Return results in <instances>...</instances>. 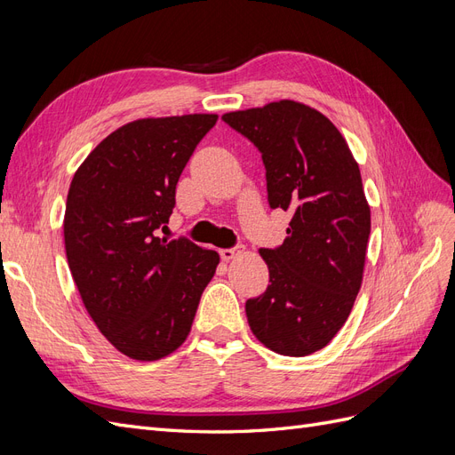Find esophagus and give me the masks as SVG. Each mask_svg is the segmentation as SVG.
<instances>
[{
    "label": "esophagus",
    "mask_w": 455,
    "mask_h": 455,
    "mask_svg": "<svg viewBox=\"0 0 455 455\" xmlns=\"http://www.w3.org/2000/svg\"><path fill=\"white\" fill-rule=\"evenodd\" d=\"M243 251H244V246H243V244H237V246H233V249H222V251H220V256H222V259L229 261V259H233V258L241 256Z\"/></svg>",
    "instance_id": "34e87169"
}]
</instances>
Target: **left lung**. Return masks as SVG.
<instances>
[{
    "mask_svg": "<svg viewBox=\"0 0 455 455\" xmlns=\"http://www.w3.org/2000/svg\"><path fill=\"white\" fill-rule=\"evenodd\" d=\"M222 119L259 149L271 209L292 212L284 243L259 251L271 284L246 299V319L271 351L311 355L346 324L363 284L370 206L359 164L334 123L301 102Z\"/></svg>",
    "mask_w": 455,
    "mask_h": 455,
    "instance_id": "1",
    "label": "left lung"
}]
</instances>
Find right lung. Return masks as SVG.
Returning a JSON list of instances; mask_svg holds the SVG:
<instances>
[{
    "instance_id": "right-lung-1",
    "label": "right lung",
    "mask_w": 455,
    "mask_h": 455,
    "mask_svg": "<svg viewBox=\"0 0 455 455\" xmlns=\"http://www.w3.org/2000/svg\"><path fill=\"white\" fill-rule=\"evenodd\" d=\"M214 114L136 119L81 163L70 184L64 244L91 319L134 361H159L186 341L220 264L188 239L157 237L176 184Z\"/></svg>"
}]
</instances>
